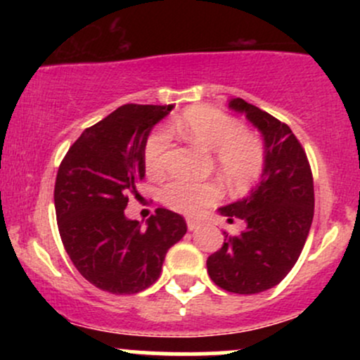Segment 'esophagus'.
<instances>
[{
    "mask_svg": "<svg viewBox=\"0 0 360 360\" xmlns=\"http://www.w3.org/2000/svg\"><path fill=\"white\" fill-rule=\"evenodd\" d=\"M186 225H188V230H198L201 226V221L196 220V218H186Z\"/></svg>",
    "mask_w": 360,
    "mask_h": 360,
    "instance_id": "1",
    "label": "esophagus"
}]
</instances>
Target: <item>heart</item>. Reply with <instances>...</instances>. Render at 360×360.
Masks as SVG:
<instances>
[{
	"mask_svg": "<svg viewBox=\"0 0 360 360\" xmlns=\"http://www.w3.org/2000/svg\"><path fill=\"white\" fill-rule=\"evenodd\" d=\"M184 137L213 152L214 164L223 179L233 188H247L257 181L266 167V147L257 135L243 130L232 115L213 106H193L174 123ZM171 130L157 127L148 134L143 146V162L150 174H160L166 166L171 147ZM221 188L217 181L193 183L172 179L162 186L160 198L169 208L184 214H196L206 206L217 203Z\"/></svg>",
	"mask_w": 360,
	"mask_h": 360,
	"instance_id": "b5f03b06",
	"label": "heart"
}]
</instances>
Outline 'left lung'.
Returning <instances> with one entry per match:
<instances>
[{
  "label": "left lung",
  "instance_id": "1",
  "mask_svg": "<svg viewBox=\"0 0 360 360\" xmlns=\"http://www.w3.org/2000/svg\"><path fill=\"white\" fill-rule=\"evenodd\" d=\"M262 131L266 167L260 183L220 213L247 223L240 235L225 232V242L206 260L217 286L237 295L274 288L298 260L315 212L313 174L307 152L291 128L242 98L230 101Z\"/></svg>",
  "mask_w": 360,
  "mask_h": 360
}]
</instances>
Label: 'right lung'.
Listing matches in <instances>:
<instances>
[{"label": "right lung", "instance_id": "right-lung-1", "mask_svg": "<svg viewBox=\"0 0 360 360\" xmlns=\"http://www.w3.org/2000/svg\"><path fill=\"white\" fill-rule=\"evenodd\" d=\"M172 105L120 106L86 128L57 171L53 203L64 249L79 274L111 295L155 283L167 250L184 237V218L157 208L143 229L128 220V196L146 177L143 146Z\"/></svg>", "mask_w": 360, "mask_h": 360}]
</instances>
